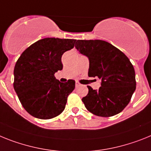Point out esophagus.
I'll list each match as a JSON object with an SVG mask.
<instances>
[{
  "instance_id": "esophagus-1",
  "label": "esophagus",
  "mask_w": 151,
  "mask_h": 151,
  "mask_svg": "<svg viewBox=\"0 0 151 151\" xmlns=\"http://www.w3.org/2000/svg\"><path fill=\"white\" fill-rule=\"evenodd\" d=\"M75 86H76V87H77V86H81V83H78L77 81H76V82H75Z\"/></svg>"
}]
</instances>
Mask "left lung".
<instances>
[{
  "label": "left lung",
  "instance_id": "1",
  "mask_svg": "<svg viewBox=\"0 0 151 151\" xmlns=\"http://www.w3.org/2000/svg\"><path fill=\"white\" fill-rule=\"evenodd\" d=\"M77 51L88 58L89 77L101 80L99 90L90 86L82 99L89 112L101 117L121 112L129 103L136 89L135 72L122 52L103 40H77Z\"/></svg>",
  "mask_w": 151,
  "mask_h": 151
}]
</instances>
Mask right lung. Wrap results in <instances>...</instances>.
<instances>
[{
	"label": "right lung",
	"mask_w": 151,
	"mask_h": 151,
	"mask_svg": "<svg viewBox=\"0 0 151 151\" xmlns=\"http://www.w3.org/2000/svg\"><path fill=\"white\" fill-rule=\"evenodd\" d=\"M76 39L45 38L21 54L14 67V88L23 108L40 119L56 117L64 111L75 81L61 83L55 77L61 70V56L74 48Z\"/></svg>",
	"instance_id": "1"
}]
</instances>
